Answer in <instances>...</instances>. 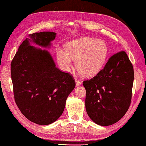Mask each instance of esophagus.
<instances>
[{
	"mask_svg": "<svg viewBox=\"0 0 146 146\" xmlns=\"http://www.w3.org/2000/svg\"><path fill=\"white\" fill-rule=\"evenodd\" d=\"M76 86H79L82 84V82L79 80H76Z\"/></svg>",
	"mask_w": 146,
	"mask_h": 146,
	"instance_id": "esophagus-1",
	"label": "esophagus"
}]
</instances>
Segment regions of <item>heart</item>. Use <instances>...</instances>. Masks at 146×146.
I'll return each mask as SVG.
<instances>
[{
	"label": "heart",
	"instance_id": "obj_1",
	"mask_svg": "<svg viewBox=\"0 0 146 146\" xmlns=\"http://www.w3.org/2000/svg\"><path fill=\"white\" fill-rule=\"evenodd\" d=\"M107 45L103 41L84 37L67 43L65 50H56V59L63 70L68 72L75 59V66L80 74L92 76L98 73L105 64Z\"/></svg>",
	"mask_w": 146,
	"mask_h": 146
}]
</instances>
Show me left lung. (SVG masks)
I'll use <instances>...</instances> for the list:
<instances>
[{"instance_id": "obj_1", "label": "left lung", "mask_w": 146, "mask_h": 146, "mask_svg": "<svg viewBox=\"0 0 146 146\" xmlns=\"http://www.w3.org/2000/svg\"><path fill=\"white\" fill-rule=\"evenodd\" d=\"M134 68L127 54H114L96 76L83 82L86 109L95 123L109 126L125 115L131 103Z\"/></svg>"}]
</instances>
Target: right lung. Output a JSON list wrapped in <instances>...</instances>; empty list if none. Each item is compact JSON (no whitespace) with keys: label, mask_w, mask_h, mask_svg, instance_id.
I'll return each instance as SVG.
<instances>
[{"label":"right lung","mask_w":146,"mask_h":146,"mask_svg":"<svg viewBox=\"0 0 146 146\" xmlns=\"http://www.w3.org/2000/svg\"><path fill=\"white\" fill-rule=\"evenodd\" d=\"M29 37L20 45L11 62L14 99L27 119L47 125L62 115L76 82L71 74L56 68L48 50L29 43L48 47L56 33L43 31Z\"/></svg>","instance_id":"right-lung-1"}]
</instances>
